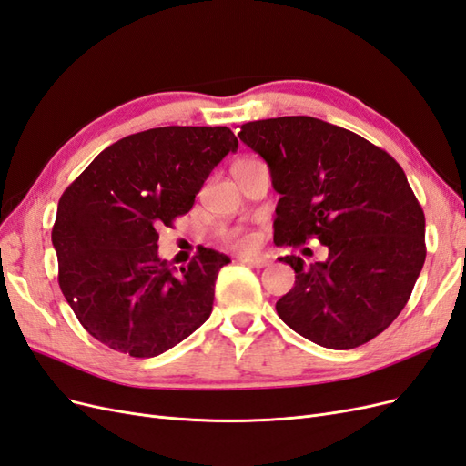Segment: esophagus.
<instances>
[{
  "label": "esophagus",
  "instance_id": "obj_1",
  "mask_svg": "<svg viewBox=\"0 0 466 466\" xmlns=\"http://www.w3.org/2000/svg\"><path fill=\"white\" fill-rule=\"evenodd\" d=\"M238 260H241L247 266H252V268H264V266H268V260L260 258V257H241Z\"/></svg>",
  "mask_w": 466,
  "mask_h": 466
}]
</instances>
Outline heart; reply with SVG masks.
<instances>
[{"label": "heart", "instance_id": "heart-1", "mask_svg": "<svg viewBox=\"0 0 466 466\" xmlns=\"http://www.w3.org/2000/svg\"><path fill=\"white\" fill-rule=\"evenodd\" d=\"M225 238H228V241L233 243L235 247H250L255 243V235L245 233V231H229L225 233Z\"/></svg>", "mask_w": 466, "mask_h": 466}]
</instances>
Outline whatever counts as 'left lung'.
Returning <instances> with one entry per match:
<instances>
[{
	"label": "left lung",
	"mask_w": 466,
	"mask_h": 466,
	"mask_svg": "<svg viewBox=\"0 0 466 466\" xmlns=\"http://www.w3.org/2000/svg\"><path fill=\"white\" fill-rule=\"evenodd\" d=\"M241 142L268 163L276 206L274 243L319 238L329 258L305 268L276 311L289 329L330 350L383 332L410 299L426 260L424 209L387 151L311 116L247 122Z\"/></svg>",
	"instance_id": "left-lung-1"
}]
</instances>
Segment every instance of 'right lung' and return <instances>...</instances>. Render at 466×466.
<instances>
[{
  "mask_svg": "<svg viewBox=\"0 0 466 466\" xmlns=\"http://www.w3.org/2000/svg\"><path fill=\"white\" fill-rule=\"evenodd\" d=\"M238 142L225 126H165L118 139L58 202L52 245L66 301L93 338L155 358L211 315L229 257L200 248L180 272L157 255V229L187 214L214 167Z\"/></svg>",
  "mask_w": 466,
  "mask_h": 466,
  "instance_id": "add662e5",
  "label": "right lung"
}]
</instances>
